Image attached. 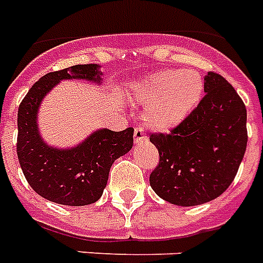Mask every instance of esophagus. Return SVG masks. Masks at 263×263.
<instances>
[{
    "label": "esophagus",
    "mask_w": 263,
    "mask_h": 263,
    "mask_svg": "<svg viewBox=\"0 0 263 263\" xmlns=\"http://www.w3.org/2000/svg\"><path fill=\"white\" fill-rule=\"evenodd\" d=\"M134 139H135V144H140L144 143L147 140V136H146V134H144L142 128H135V131H134Z\"/></svg>",
    "instance_id": "1"
}]
</instances>
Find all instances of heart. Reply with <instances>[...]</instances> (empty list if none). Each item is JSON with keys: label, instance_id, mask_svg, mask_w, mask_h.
Instances as JSON below:
<instances>
[{"label": "heart", "instance_id": "b5f03b06", "mask_svg": "<svg viewBox=\"0 0 263 263\" xmlns=\"http://www.w3.org/2000/svg\"><path fill=\"white\" fill-rule=\"evenodd\" d=\"M203 95V79L192 69H162L139 80L134 97L150 102L143 120L154 131H169L191 115Z\"/></svg>", "mask_w": 263, "mask_h": 263}]
</instances>
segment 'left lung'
<instances>
[{
	"instance_id": "obj_1",
	"label": "left lung",
	"mask_w": 263,
	"mask_h": 263,
	"mask_svg": "<svg viewBox=\"0 0 263 263\" xmlns=\"http://www.w3.org/2000/svg\"><path fill=\"white\" fill-rule=\"evenodd\" d=\"M204 92L169 135L150 136L160 153L150 185L176 206H198L218 198L235 179L247 147V111L236 90L209 72Z\"/></svg>"
}]
</instances>
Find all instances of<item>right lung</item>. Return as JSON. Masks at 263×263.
Here are the masks:
<instances>
[{"mask_svg":"<svg viewBox=\"0 0 263 263\" xmlns=\"http://www.w3.org/2000/svg\"><path fill=\"white\" fill-rule=\"evenodd\" d=\"M98 64L73 65L42 76L30 88L17 111V157L27 181L45 199L67 206H86L102 196L109 171L134 144V128L115 132L99 128L79 144L55 147L39 132L38 113L49 92L63 80L102 84Z\"/></svg>","mask_w":263,"mask_h":263,"instance_id":"1","label":"right lung"}]
</instances>
